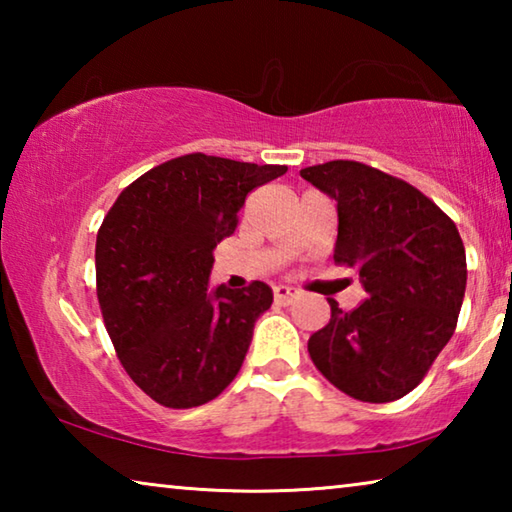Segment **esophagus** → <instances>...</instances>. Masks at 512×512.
Returning <instances> with one entry per match:
<instances>
[{
    "mask_svg": "<svg viewBox=\"0 0 512 512\" xmlns=\"http://www.w3.org/2000/svg\"><path fill=\"white\" fill-rule=\"evenodd\" d=\"M273 296L277 302H280V305H289V302L298 298V291L287 287V284H277V287L273 289Z\"/></svg>",
    "mask_w": 512,
    "mask_h": 512,
    "instance_id": "esophagus-1",
    "label": "esophagus"
}]
</instances>
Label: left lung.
Listing matches in <instances>:
<instances>
[{
    "mask_svg": "<svg viewBox=\"0 0 512 512\" xmlns=\"http://www.w3.org/2000/svg\"><path fill=\"white\" fill-rule=\"evenodd\" d=\"M336 201L334 259L359 273L368 300L354 311L329 300L332 318L311 334L325 379L361 402L411 393L452 339L467 264L456 223L400 178L352 160L300 169Z\"/></svg>",
    "mask_w": 512,
    "mask_h": 512,
    "instance_id": "8db88e82",
    "label": "left lung"
}]
</instances>
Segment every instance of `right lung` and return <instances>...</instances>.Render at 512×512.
<instances>
[{
  "label": "right lung",
  "instance_id": "add662e5",
  "mask_svg": "<svg viewBox=\"0 0 512 512\" xmlns=\"http://www.w3.org/2000/svg\"><path fill=\"white\" fill-rule=\"evenodd\" d=\"M287 173L189 153L119 194L97 235V296L121 366L169 409L214 400L271 307L264 282L210 289L214 248L237 228L248 192Z\"/></svg>",
  "mask_w": 512,
  "mask_h": 512
}]
</instances>
